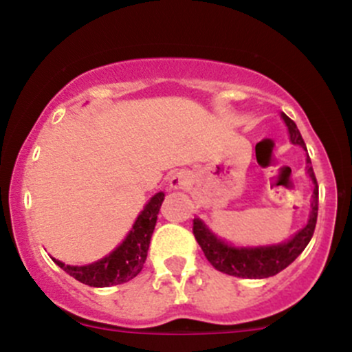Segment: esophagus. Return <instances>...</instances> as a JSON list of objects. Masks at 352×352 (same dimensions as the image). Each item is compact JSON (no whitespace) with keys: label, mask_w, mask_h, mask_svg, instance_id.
I'll return each mask as SVG.
<instances>
[{"label":"esophagus","mask_w":352,"mask_h":352,"mask_svg":"<svg viewBox=\"0 0 352 352\" xmlns=\"http://www.w3.org/2000/svg\"><path fill=\"white\" fill-rule=\"evenodd\" d=\"M190 186V179H188V173L179 172L170 179V187L172 188H187Z\"/></svg>","instance_id":"obj_1"}]
</instances>
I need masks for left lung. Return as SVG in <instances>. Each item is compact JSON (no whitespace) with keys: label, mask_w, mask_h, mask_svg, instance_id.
<instances>
[{"label":"left lung","mask_w":352,"mask_h":352,"mask_svg":"<svg viewBox=\"0 0 352 352\" xmlns=\"http://www.w3.org/2000/svg\"><path fill=\"white\" fill-rule=\"evenodd\" d=\"M282 118L285 124L288 126L290 142L294 145H300L305 148V143H303L297 124L285 113H282ZM307 173H309L310 179L316 184L312 197V212H310V219L305 228L300 229L290 241L276 244V246L234 248L229 246L223 239L216 238L201 219H194L192 231H194L199 246L204 251L207 261L217 272H223L226 275L239 276V278H268V276L276 275V273L287 268L288 265L294 263L295 258L305 250V246L312 239L314 229H316L317 224V210H319V187H317L316 173H314L309 153H307Z\"/></svg>","instance_id":"8db88e82"}]
</instances>
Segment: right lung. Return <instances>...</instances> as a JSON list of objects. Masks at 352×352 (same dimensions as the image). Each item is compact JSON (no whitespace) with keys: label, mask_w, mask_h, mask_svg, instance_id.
Instances as JSON below:
<instances>
[{"label":"right lung","mask_w":352,"mask_h":352,"mask_svg":"<svg viewBox=\"0 0 352 352\" xmlns=\"http://www.w3.org/2000/svg\"><path fill=\"white\" fill-rule=\"evenodd\" d=\"M164 197V192H158L151 197V201L136 219L126 239L102 260L87 266H70L55 260V258L52 260L65 273L89 287H113V285L129 282L142 272L143 265H145L150 239L153 234L155 224H157L158 210H160Z\"/></svg>","instance_id":"obj_1"}]
</instances>
